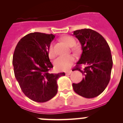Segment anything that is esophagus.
Returning <instances> with one entry per match:
<instances>
[{
	"mask_svg": "<svg viewBox=\"0 0 123 123\" xmlns=\"http://www.w3.org/2000/svg\"><path fill=\"white\" fill-rule=\"evenodd\" d=\"M72 73V70H71V69H69V70H67L65 71V74H67V75H69V74H71Z\"/></svg>",
	"mask_w": 123,
	"mask_h": 123,
	"instance_id": "1",
	"label": "esophagus"
}]
</instances>
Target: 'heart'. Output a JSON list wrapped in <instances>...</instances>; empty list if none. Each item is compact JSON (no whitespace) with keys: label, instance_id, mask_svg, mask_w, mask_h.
Segmentation results:
<instances>
[{"label":"heart","instance_id":"obj_1","mask_svg":"<svg viewBox=\"0 0 123 123\" xmlns=\"http://www.w3.org/2000/svg\"><path fill=\"white\" fill-rule=\"evenodd\" d=\"M62 40L69 47L74 46L76 43V40L74 37L70 36H65L62 38ZM75 51L79 50L78 47H74L73 48ZM48 55L49 58H53L55 56V53L54 50V47L52 44H50L48 49ZM74 62V58L72 55L60 56L54 61V65L58 70L62 71L66 70L70 68Z\"/></svg>","mask_w":123,"mask_h":123}]
</instances>
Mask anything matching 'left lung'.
I'll list each match as a JSON object with an SVG mask.
<instances>
[{"instance_id":"1","label":"left lung","mask_w":123,"mask_h":123,"mask_svg":"<svg viewBox=\"0 0 123 123\" xmlns=\"http://www.w3.org/2000/svg\"><path fill=\"white\" fill-rule=\"evenodd\" d=\"M73 35L81 43L83 52L73 71L79 70L84 76L80 83L73 84V89L84 98L96 97L106 89L111 78L113 62L110 46L102 36L89 28L74 31ZM80 65L85 67L81 70Z\"/></svg>"}]
</instances>
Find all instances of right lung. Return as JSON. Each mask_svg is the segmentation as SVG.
Segmentation results:
<instances>
[{
	"label": "right lung",
	"mask_w": 123,
	"mask_h": 123,
	"mask_svg": "<svg viewBox=\"0 0 123 123\" xmlns=\"http://www.w3.org/2000/svg\"><path fill=\"white\" fill-rule=\"evenodd\" d=\"M54 34L32 33L17 44L13 56L15 76L26 96L37 102H45L58 92L57 80L65 73L50 74L53 68L48 49Z\"/></svg>",
	"instance_id": "right-lung-1"
}]
</instances>
